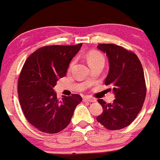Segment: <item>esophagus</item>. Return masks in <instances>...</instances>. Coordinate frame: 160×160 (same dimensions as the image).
I'll return each instance as SVG.
<instances>
[{
    "mask_svg": "<svg viewBox=\"0 0 160 160\" xmlns=\"http://www.w3.org/2000/svg\"><path fill=\"white\" fill-rule=\"evenodd\" d=\"M83 102H95V101H96L95 98H92V97H89V96L83 97Z\"/></svg>",
    "mask_w": 160,
    "mask_h": 160,
    "instance_id": "obj_1",
    "label": "esophagus"
}]
</instances>
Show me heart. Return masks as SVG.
<instances>
[{"label": "heart", "mask_w": 160, "mask_h": 160, "mask_svg": "<svg viewBox=\"0 0 160 160\" xmlns=\"http://www.w3.org/2000/svg\"><path fill=\"white\" fill-rule=\"evenodd\" d=\"M97 61H103L104 62V58L101 53H98L96 51H92L88 54V62L89 64L97 62ZM72 65L73 62L71 64V66Z\"/></svg>", "instance_id": "obj_1"}]
</instances>
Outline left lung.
Instances as JSON below:
<instances>
[{"mask_svg": "<svg viewBox=\"0 0 160 160\" xmlns=\"http://www.w3.org/2000/svg\"><path fill=\"white\" fill-rule=\"evenodd\" d=\"M98 49L106 53L109 72L105 80L114 94V102L98 99L103 111L97 122L110 130L130 125L141 111L146 96L143 67L137 55L114 44H98Z\"/></svg>", "mask_w": 160, "mask_h": 160, "instance_id": "obj_1", "label": "left lung"}]
</instances>
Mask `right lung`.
Masks as SVG:
<instances>
[{"label": "right lung", "mask_w": 160, "mask_h": 160, "mask_svg": "<svg viewBox=\"0 0 160 160\" xmlns=\"http://www.w3.org/2000/svg\"><path fill=\"white\" fill-rule=\"evenodd\" d=\"M81 46L82 43L44 46L31 53L23 65L18 81L19 101L27 120L39 131L52 134L63 130L81 102L77 94L63 95L59 101L53 90Z\"/></svg>", "instance_id": "right-lung-1"}]
</instances>
